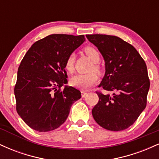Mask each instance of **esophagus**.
<instances>
[{
    "label": "esophagus",
    "instance_id": "obj_1",
    "mask_svg": "<svg viewBox=\"0 0 159 159\" xmlns=\"http://www.w3.org/2000/svg\"><path fill=\"white\" fill-rule=\"evenodd\" d=\"M87 93L85 92V91H81V96H82V98H84L85 96H87Z\"/></svg>",
    "mask_w": 159,
    "mask_h": 159
}]
</instances>
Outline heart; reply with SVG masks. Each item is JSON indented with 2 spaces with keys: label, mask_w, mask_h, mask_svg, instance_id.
Instances as JSON below:
<instances>
[{
  "label": "heart",
  "mask_w": 159,
  "mask_h": 159,
  "mask_svg": "<svg viewBox=\"0 0 159 159\" xmlns=\"http://www.w3.org/2000/svg\"><path fill=\"white\" fill-rule=\"evenodd\" d=\"M85 54H87L93 62H94L93 69L99 72L100 66L98 64V62L100 60V54L98 51L95 47L93 46H87L84 49ZM75 60V57L74 54H70L67 57L66 61L65 63V68L67 72H72L74 69ZM98 81V76L96 72H92L90 73L87 74H77L75 75L69 80V84L72 87H76L81 90H87L90 88L91 86L96 84Z\"/></svg>",
  "instance_id": "b5f03b06"
}]
</instances>
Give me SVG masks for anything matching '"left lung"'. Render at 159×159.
<instances>
[{"label": "left lung", "mask_w": 159, "mask_h": 159, "mask_svg": "<svg viewBox=\"0 0 159 159\" xmlns=\"http://www.w3.org/2000/svg\"><path fill=\"white\" fill-rule=\"evenodd\" d=\"M97 47L105 62V74L96 91L98 102L92 110L100 126L122 131L132 125L147 106L149 79L147 65L138 51L120 37L105 34L86 35Z\"/></svg>", "instance_id": "1"}]
</instances>
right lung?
Returning <instances> with one entry per match:
<instances>
[{
	"label": "right lung",
	"mask_w": 159,
	"mask_h": 159,
	"mask_svg": "<svg viewBox=\"0 0 159 159\" xmlns=\"http://www.w3.org/2000/svg\"><path fill=\"white\" fill-rule=\"evenodd\" d=\"M84 35L52 34L34 43L18 69L14 88L16 111L25 123L40 132L57 129L68 117L81 92L65 86V63L79 47Z\"/></svg>",
	"instance_id": "obj_1"
}]
</instances>
